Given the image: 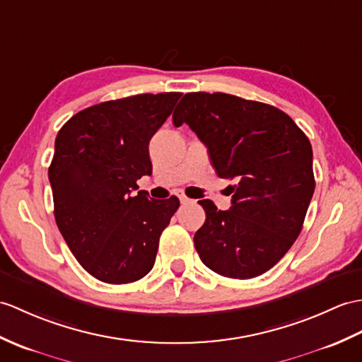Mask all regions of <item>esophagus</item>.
<instances>
[{"mask_svg":"<svg viewBox=\"0 0 362 362\" xmlns=\"http://www.w3.org/2000/svg\"><path fill=\"white\" fill-rule=\"evenodd\" d=\"M177 196H179V199H180V202H182V204H191V202H192L191 199H188L187 196H185V194H183V192H180V194H177Z\"/></svg>","mask_w":362,"mask_h":362,"instance_id":"esophagus-1","label":"esophagus"}]
</instances>
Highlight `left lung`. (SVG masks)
<instances>
[{
	"label": "left lung",
	"instance_id": "8db88e82",
	"mask_svg": "<svg viewBox=\"0 0 362 362\" xmlns=\"http://www.w3.org/2000/svg\"><path fill=\"white\" fill-rule=\"evenodd\" d=\"M173 123H187L217 175L238 182L226 211L200 200L206 214L194 234L200 260L233 279L268 272L298 239L315 192L310 140L281 109L223 92L185 94Z\"/></svg>",
	"mask_w": 362,
	"mask_h": 362
}]
</instances>
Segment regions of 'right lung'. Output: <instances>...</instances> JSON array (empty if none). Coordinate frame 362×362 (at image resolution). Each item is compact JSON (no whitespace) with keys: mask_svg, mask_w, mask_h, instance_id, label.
Wrapping results in <instances>:
<instances>
[{"mask_svg":"<svg viewBox=\"0 0 362 362\" xmlns=\"http://www.w3.org/2000/svg\"><path fill=\"white\" fill-rule=\"evenodd\" d=\"M182 94H139L75 114L58 131L49 166L54 214L75 259L95 279L129 284L154 267L160 234L180 205L149 199L148 145Z\"/></svg>","mask_w":362,"mask_h":362,"instance_id":"add662e5","label":"right lung"}]
</instances>
